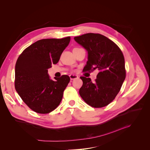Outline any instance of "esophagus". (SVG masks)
<instances>
[{
    "mask_svg": "<svg viewBox=\"0 0 150 150\" xmlns=\"http://www.w3.org/2000/svg\"><path fill=\"white\" fill-rule=\"evenodd\" d=\"M69 77H70V79H71V80H73V79L78 78V76L74 75V74H71V75L69 76Z\"/></svg>",
    "mask_w": 150,
    "mask_h": 150,
    "instance_id": "esophagus-1",
    "label": "esophagus"
}]
</instances>
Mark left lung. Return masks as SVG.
<instances>
[{"mask_svg":"<svg viewBox=\"0 0 150 150\" xmlns=\"http://www.w3.org/2000/svg\"><path fill=\"white\" fill-rule=\"evenodd\" d=\"M74 39L88 52L83 71L99 70L94 83L89 78L80 77L83 82L80 96L91 106H106L114 100L125 79L123 54L114 42L101 34L88 33Z\"/></svg>","mask_w":150,"mask_h":150,"instance_id":"obj_1","label":"left lung"}]
</instances>
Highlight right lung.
Instances as JSON below:
<instances>
[{"label": "right lung", "mask_w": 150, "mask_h": 150, "mask_svg": "<svg viewBox=\"0 0 150 150\" xmlns=\"http://www.w3.org/2000/svg\"><path fill=\"white\" fill-rule=\"evenodd\" d=\"M70 37L44 39L27 47L18 57L15 67V88L32 110L47 114L59 106L69 83L67 75L52 80L48 69L59 61L69 45Z\"/></svg>", "instance_id": "right-lung-1"}]
</instances>
